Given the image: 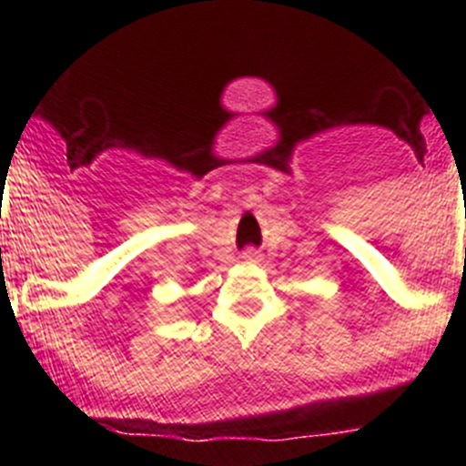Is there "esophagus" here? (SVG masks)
Returning <instances> with one entry per match:
<instances>
[{
	"instance_id": "esophagus-1",
	"label": "esophagus",
	"mask_w": 466,
	"mask_h": 466,
	"mask_svg": "<svg viewBox=\"0 0 466 466\" xmlns=\"http://www.w3.org/2000/svg\"><path fill=\"white\" fill-rule=\"evenodd\" d=\"M242 258H245V261L257 263V261H261V252H258V249H254V247H249V249H245V252H242Z\"/></svg>"
}]
</instances>
